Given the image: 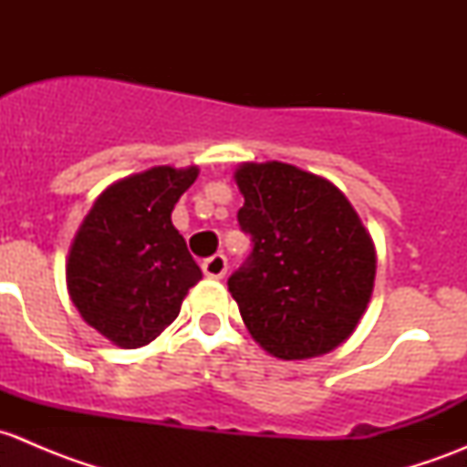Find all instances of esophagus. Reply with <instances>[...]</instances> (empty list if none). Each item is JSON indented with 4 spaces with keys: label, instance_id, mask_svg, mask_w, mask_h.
Returning a JSON list of instances; mask_svg holds the SVG:
<instances>
[{
    "label": "esophagus",
    "instance_id": "1",
    "mask_svg": "<svg viewBox=\"0 0 467 467\" xmlns=\"http://www.w3.org/2000/svg\"><path fill=\"white\" fill-rule=\"evenodd\" d=\"M203 273L207 277H214V280H221V277L228 273V260H225V255H221V253H216V255L207 257L203 262Z\"/></svg>",
    "mask_w": 467,
    "mask_h": 467
}]
</instances>
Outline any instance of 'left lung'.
Masks as SVG:
<instances>
[{
    "instance_id": "8db88e82",
    "label": "left lung",
    "mask_w": 467,
    "mask_h": 467,
    "mask_svg": "<svg viewBox=\"0 0 467 467\" xmlns=\"http://www.w3.org/2000/svg\"><path fill=\"white\" fill-rule=\"evenodd\" d=\"M234 178L253 248L228 289L248 332L277 359L334 350L373 294L370 234L332 182L294 164L246 162Z\"/></svg>"
}]
</instances>
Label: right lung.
<instances>
[{"mask_svg":"<svg viewBox=\"0 0 467 467\" xmlns=\"http://www.w3.org/2000/svg\"><path fill=\"white\" fill-rule=\"evenodd\" d=\"M199 169L153 167L108 187L78 228L67 289L83 321L119 348L153 341L181 314L201 268L171 210Z\"/></svg>","mask_w":467,"mask_h":467,"instance_id":"1","label":"right lung"}]
</instances>
